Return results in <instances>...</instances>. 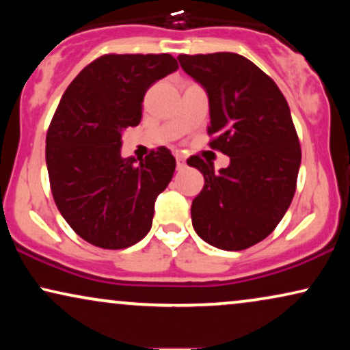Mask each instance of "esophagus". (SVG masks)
Listing matches in <instances>:
<instances>
[{"label": "esophagus", "mask_w": 350, "mask_h": 350, "mask_svg": "<svg viewBox=\"0 0 350 350\" xmlns=\"http://www.w3.org/2000/svg\"><path fill=\"white\" fill-rule=\"evenodd\" d=\"M175 157H176V167H178V169H183L186 165V157L183 154H180V152H176Z\"/></svg>", "instance_id": "esophagus-1"}]
</instances>
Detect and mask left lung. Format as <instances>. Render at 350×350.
Returning <instances> with one entry per match:
<instances>
[{
	"label": "left lung",
	"instance_id": "left-lung-1",
	"mask_svg": "<svg viewBox=\"0 0 350 350\" xmlns=\"http://www.w3.org/2000/svg\"><path fill=\"white\" fill-rule=\"evenodd\" d=\"M180 65L208 95L210 148L229 156L226 169L191 156L204 175L191 205L198 236L239 252L274 231L296 191L301 146L288 103L277 84L234 52L178 55Z\"/></svg>",
	"mask_w": 350,
	"mask_h": 350
}]
</instances>
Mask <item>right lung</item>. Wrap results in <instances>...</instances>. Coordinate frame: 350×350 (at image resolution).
<instances>
[{"instance_id":"1","label":"right lung","mask_w":350,"mask_h":350,"mask_svg":"<svg viewBox=\"0 0 350 350\" xmlns=\"http://www.w3.org/2000/svg\"><path fill=\"white\" fill-rule=\"evenodd\" d=\"M176 68L170 54H107L62 95L46 135L51 189L65 221L95 247L127 248L150 232L175 157L161 146L135 164L121 156V137L140 122L146 90Z\"/></svg>"}]
</instances>
